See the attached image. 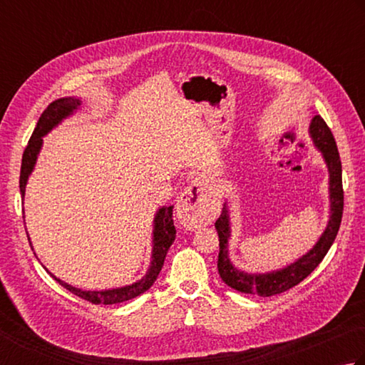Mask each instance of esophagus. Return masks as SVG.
<instances>
[{
    "label": "esophagus",
    "instance_id": "1",
    "mask_svg": "<svg viewBox=\"0 0 365 365\" xmlns=\"http://www.w3.org/2000/svg\"><path fill=\"white\" fill-rule=\"evenodd\" d=\"M209 195L200 182L191 183L177 200V217L191 230L205 227L210 223L214 210Z\"/></svg>",
    "mask_w": 365,
    "mask_h": 365
}]
</instances>
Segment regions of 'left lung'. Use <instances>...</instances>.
<instances>
[{
  "label": "left lung",
  "mask_w": 365,
  "mask_h": 365,
  "mask_svg": "<svg viewBox=\"0 0 365 365\" xmlns=\"http://www.w3.org/2000/svg\"><path fill=\"white\" fill-rule=\"evenodd\" d=\"M309 135L313 138L317 150L322 153L324 161L329 169V193H330V218L319 241L314 244V247L307 252L297 262L290 263L289 267L269 271L263 274H249L233 267L228 257V240H230V217L227 204H223L222 215L217 218L215 228L220 241V252H218V274L227 286L240 290L242 294H252L260 297H271L286 292L297 284H300L304 277L309 276L316 269L317 264L326 257L330 246H332L336 233H339L341 215H343V185H341V161L336 148L335 138L332 130L329 129L326 121L316 115L311 119Z\"/></svg>",
  "instance_id": "8db88e82"
}]
</instances>
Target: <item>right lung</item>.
Segmentation results:
<instances>
[{"label":"right lung","instance_id":"add662e5","mask_svg":"<svg viewBox=\"0 0 365 365\" xmlns=\"http://www.w3.org/2000/svg\"><path fill=\"white\" fill-rule=\"evenodd\" d=\"M81 102L79 98L75 97H63V98H57L56 102H52L48 108L43 111V115L39 116V121L36 124L35 130L29 140V145L24 151L22 156V165H21V180H19V185H21V195L25 196V187L26 182H29V177L31 174L33 168L36 164V158L39 155V150H41L43 145V137L48 134V132L56 128V125L62 121L63 118L70 116L73 111H75ZM172 209L174 205H169V207H163L158 210V214L155 217V228H153V250H151V263L150 268L147 271L140 281H137L130 286H124V287H118V289H110V290H81L70 286V284L63 282L56 277L52 273H48L54 277V279L61 284L62 287L70 290L71 294H75L76 297L83 298V300H88L94 304H113V303H121V302H128L130 298H135L153 286V282L156 281L158 274L164 264V258L168 255V250L172 246V242L175 240V227H174V218H172Z\"/></svg>","mask_w":365,"mask_h":365}]
</instances>
